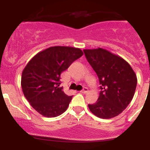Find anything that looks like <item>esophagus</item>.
<instances>
[{
  "mask_svg": "<svg viewBox=\"0 0 150 150\" xmlns=\"http://www.w3.org/2000/svg\"><path fill=\"white\" fill-rule=\"evenodd\" d=\"M87 92H88V89H87V87H84V89H82V90L80 91V92L84 93V94H85V93H87Z\"/></svg>",
  "mask_w": 150,
  "mask_h": 150,
  "instance_id": "obj_1",
  "label": "esophagus"
}]
</instances>
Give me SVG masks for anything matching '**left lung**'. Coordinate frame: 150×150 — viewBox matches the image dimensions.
<instances>
[{"mask_svg": "<svg viewBox=\"0 0 150 150\" xmlns=\"http://www.w3.org/2000/svg\"><path fill=\"white\" fill-rule=\"evenodd\" d=\"M97 73L101 91L97 102L88 104L90 111L101 118H113L126 108L135 94L137 76L123 58L98 48L83 50Z\"/></svg>", "mask_w": 150, "mask_h": 150, "instance_id": "8db88e82", "label": "left lung"}]
</instances>
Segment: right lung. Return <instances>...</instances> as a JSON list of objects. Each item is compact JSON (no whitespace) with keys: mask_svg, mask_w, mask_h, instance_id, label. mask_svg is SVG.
<instances>
[{"mask_svg":"<svg viewBox=\"0 0 150 150\" xmlns=\"http://www.w3.org/2000/svg\"><path fill=\"white\" fill-rule=\"evenodd\" d=\"M83 55L78 48L52 46L36 54L22 73L24 95L38 113L53 118L66 111L73 96L60 87L62 72Z\"/></svg>","mask_w":150,"mask_h":150,"instance_id":"1","label":"right lung"}]
</instances>
